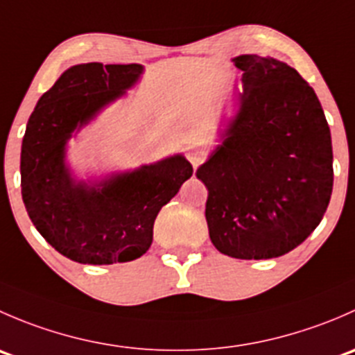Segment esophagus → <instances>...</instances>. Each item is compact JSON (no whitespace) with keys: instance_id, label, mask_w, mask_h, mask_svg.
Segmentation results:
<instances>
[{"instance_id":"1","label":"esophagus","mask_w":355,"mask_h":355,"mask_svg":"<svg viewBox=\"0 0 355 355\" xmlns=\"http://www.w3.org/2000/svg\"><path fill=\"white\" fill-rule=\"evenodd\" d=\"M187 157H189V161H191V163H192V166H198L200 161H202L204 153L200 151V149H198V148H192L191 151H189V156Z\"/></svg>"}]
</instances>
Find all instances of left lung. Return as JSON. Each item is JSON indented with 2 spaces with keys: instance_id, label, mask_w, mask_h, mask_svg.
Listing matches in <instances>:
<instances>
[{
  "instance_id": "obj_1",
  "label": "left lung",
  "mask_w": 355,
  "mask_h": 355,
  "mask_svg": "<svg viewBox=\"0 0 355 355\" xmlns=\"http://www.w3.org/2000/svg\"><path fill=\"white\" fill-rule=\"evenodd\" d=\"M241 110L223 144L198 170L207 187L211 242L237 259H271L302 244L333 189L328 121L295 68L242 55Z\"/></svg>"
}]
</instances>
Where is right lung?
Listing matches in <instances>:
<instances>
[{
    "instance_id": "right-lung-1",
    "label": "right lung",
    "mask_w": 355,
    "mask_h": 355,
    "mask_svg": "<svg viewBox=\"0 0 355 355\" xmlns=\"http://www.w3.org/2000/svg\"><path fill=\"white\" fill-rule=\"evenodd\" d=\"M141 73L137 63L75 65L41 96L28 118L20 155L25 209L39 234L75 263L113 264L141 257L151 247L159 209L194 171L184 156H175L118 175L101 189L70 178L63 163L67 139Z\"/></svg>"
}]
</instances>
